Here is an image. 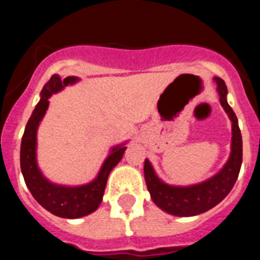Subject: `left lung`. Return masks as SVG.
<instances>
[{
    "mask_svg": "<svg viewBox=\"0 0 260 260\" xmlns=\"http://www.w3.org/2000/svg\"><path fill=\"white\" fill-rule=\"evenodd\" d=\"M220 104L232 121V146L228 161L215 176L197 185L173 186L162 182L153 171L150 160H144V178L151 198L157 207L174 216L187 217L207 212L219 204L233 189L242 164V137L238 119L226 102L228 88L221 78L215 77Z\"/></svg>",
    "mask_w": 260,
    "mask_h": 260,
    "instance_id": "8db88e82",
    "label": "left lung"
}]
</instances>
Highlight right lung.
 Segmentation results:
<instances>
[{
    "label": "right lung",
    "mask_w": 260,
    "mask_h": 260,
    "mask_svg": "<svg viewBox=\"0 0 260 260\" xmlns=\"http://www.w3.org/2000/svg\"><path fill=\"white\" fill-rule=\"evenodd\" d=\"M79 78L68 77L61 79L58 74L52 75L48 83L40 92V102L35 107L27 122L20 144V169L24 177V182L31 191L32 197L40 206L53 215L65 219H78L92 213L98 210L103 201L108 176L114 167L121 161L125 153V143L118 144L110 150L105 158L98 177L89 183L82 186H63L50 182L39 169L36 160V135L41 119L49 107V98L69 84L77 83Z\"/></svg>",
    "instance_id": "1"
}]
</instances>
